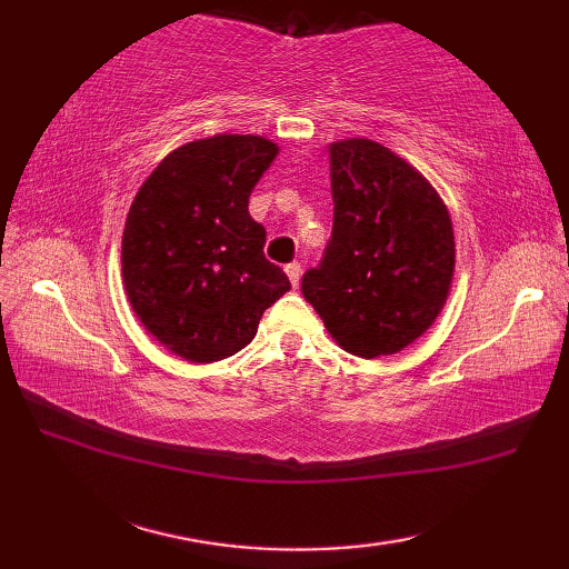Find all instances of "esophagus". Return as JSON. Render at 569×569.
<instances>
[{
	"label": "esophagus",
	"instance_id": "34e87169",
	"mask_svg": "<svg viewBox=\"0 0 569 569\" xmlns=\"http://www.w3.org/2000/svg\"><path fill=\"white\" fill-rule=\"evenodd\" d=\"M286 273H288V278H291V283L298 286V281H300V263H298V261L288 263V266H286Z\"/></svg>",
	"mask_w": 569,
	"mask_h": 569
}]
</instances>
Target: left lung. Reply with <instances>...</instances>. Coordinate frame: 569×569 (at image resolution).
I'll use <instances>...</instances> for the list:
<instances>
[{
	"instance_id": "obj_1",
	"label": "left lung",
	"mask_w": 569,
	"mask_h": 569,
	"mask_svg": "<svg viewBox=\"0 0 569 569\" xmlns=\"http://www.w3.org/2000/svg\"><path fill=\"white\" fill-rule=\"evenodd\" d=\"M332 237L300 291L345 352H401L445 308L455 232L430 180L371 139L330 143Z\"/></svg>"
}]
</instances>
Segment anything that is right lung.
I'll use <instances>...</instances> for the list:
<instances>
[{
	"label": "right lung",
	"instance_id": "right-lung-1",
	"mask_svg": "<svg viewBox=\"0 0 569 569\" xmlns=\"http://www.w3.org/2000/svg\"><path fill=\"white\" fill-rule=\"evenodd\" d=\"M273 141L217 134L183 143L156 166L131 202L122 278L131 310L166 349L192 365L237 355L286 291L263 257L266 229L249 196L276 159Z\"/></svg>",
	"mask_w": 569,
	"mask_h": 569
}]
</instances>
